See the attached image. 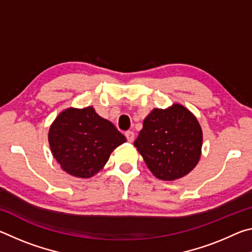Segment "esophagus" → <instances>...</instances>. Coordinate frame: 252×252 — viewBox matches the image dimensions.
I'll use <instances>...</instances> for the list:
<instances>
[{
	"label": "esophagus",
	"instance_id": "1",
	"mask_svg": "<svg viewBox=\"0 0 252 252\" xmlns=\"http://www.w3.org/2000/svg\"><path fill=\"white\" fill-rule=\"evenodd\" d=\"M126 138L127 140V142H133L134 133L132 131H127V132H126Z\"/></svg>",
	"mask_w": 252,
	"mask_h": 252
}]
</instances>
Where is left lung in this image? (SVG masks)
I'll use <instances>...</instances> for the list:
<instances>
[{"instance_id":"obj_1","label":"left lung","mask_w":252,"mask_h":252,"mask_svg":"<svg viewBox=\"0 0 252 252\" xmlns=\"http://www.w3.org/2000/svg\"><path fill=\"white\" fill-rule=\"evenodd\" d=\"M134 147L158 179L177 180L199 162L202 130L189 110L174 103L165 110L153 109L149 113Z\"/></svg>"}]
</instances>
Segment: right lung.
I'll list each match as a JSON object with an SVG mask.
<instances>
[{
	"mask_svg": "<svg viewBox=\"0 0 252 252\" xmlns=\"http://www.w3.org/2000/svg\"><path fill=\"white\" fill-rule=\"evenodd\" d=\"M126 141L113 123L101 118L92 106L62 111L49 130L55 160L65 172L83 179L99 172L111 152Z\"/></svg>",
	"mask_w": 252,
	"mask_h": 252,
	"instance_id": "right-lung-1",
	"label": "right lung"
}]
</instances>
